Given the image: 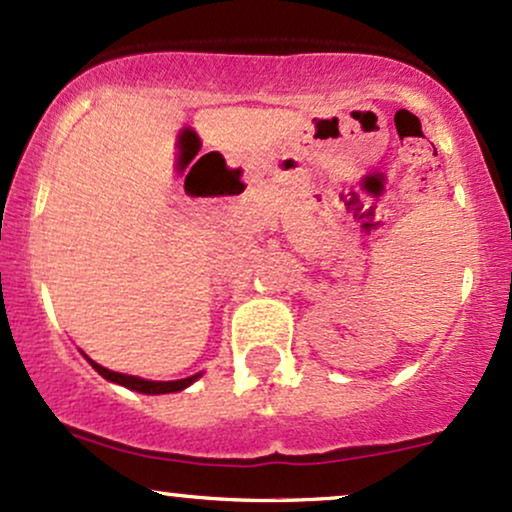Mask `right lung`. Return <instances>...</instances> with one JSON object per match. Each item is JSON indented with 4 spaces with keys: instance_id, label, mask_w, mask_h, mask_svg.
<instances>
[{
    "instance_id": "add662e5",
    "label": "right lung",
    "mask_w": 512,
    "mask_h": 512,
    "mask_svg": "<svg viewBox=\"0 0 512 512\" xmlns=\"http://www.w3.org/2000/svg\"><path fill=\"white\" fill-rule=\"evenodd\" d=\"M88 363H91V366L96 368L105 380H113V383H117V385H125V387H129V390L144 392V395H163V392L185 390L187 385H192L199 378V373H197V375H192V378H185V380H170V383H156V380H142V378H134V375L115 373V370H108V368L98 366V363L91 361V358H88Z\"/></svg>"
}]
</instances>
